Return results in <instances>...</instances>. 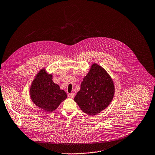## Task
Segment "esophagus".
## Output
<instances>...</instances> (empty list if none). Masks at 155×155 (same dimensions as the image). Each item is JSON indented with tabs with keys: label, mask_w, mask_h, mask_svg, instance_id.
<instances>
[{
	"label": "esophagus",
	"mask_w": 155,
	"mask_h": 155,
	"mask_svg": "<svg viewBox=\"0 0 155 155\" xmlns=\"http://www.w3.org/2000/svg\"><path fill=\"white\" fill-rule=\"evenodd\" d=\"M68 96L70 97V98H73L74 97V94L73 93H69L68 94Z\"/></svg>",
	"instance_id": "esophagus-1"
}]
</instances>
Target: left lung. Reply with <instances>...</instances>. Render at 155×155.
Masks as SVG:
<instances>
[{
  "mask_svg": "<svg viewBox=\"0 0 155 155\" xmlns=\"http://www.w3.org/2000/svg\"><path fill=\"white\" fill-rule=\"evenodd\" d=\"M114 94L113 81L102 67L93 64L84 78L74 101L85 113L96 115L111 103Z\"/></svg>",
  "mask_w": 155,
  "mask_h": 155,
  "instance_id": "obj_1",
  "label": "left lung"
}]
</instances>
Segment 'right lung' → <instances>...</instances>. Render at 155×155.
<instances>
[{"label": "right lung", "instance_id": "1", "mask_svg": "<svg viewBox=\"0 0 155 155\" xmlns=\"http://www.w3.org/2000/svg\"><path fill=\"white\" fill-rule=\"evenodd\" d=\"M52 77V74H48L45 69H42L36 76L30 89L33 103L47 112L55 110L67 97L65 91L53 82Z\"/></svg>", "mask_w": 155, "mask_h": 155}]
</instances>
